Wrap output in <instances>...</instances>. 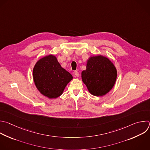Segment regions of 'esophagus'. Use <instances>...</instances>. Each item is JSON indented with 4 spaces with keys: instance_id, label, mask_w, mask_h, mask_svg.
<instances>
[{
    "instance_id": "obj_1",
    "label": "esophagus",
    "mask_w": 150,
    "mask_h": 150,
    "mask_svg": "<svg viewBox=\"0 0 150 150\" xmlns=\"http://www.w3.org/2000/svg\"><path fill=\"white\" fill-rule=\"evenodd\" d=\"M74 74H75L76 77H78L79 76V72L78 71H75L74 72Z\"/></svg>"
}]
</instances>
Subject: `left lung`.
Masks as SVG:
<instances>
[{"instance_id": "8db88e82", "label": "left lung", "mask_w": 150, "mask_h": 150, "mask_svg": "<svg viewBox=\"0 0 150 150\" xmlns=\"http://www.w3.org/2000/svg\"><path fill=\"white\" fill-rule=\"evenodd\" d=\"M117 73L113 64L101 55L91 57L86 69L82 72V79L89 92L95 96H103L114 86Z\"/></svg>"}]
</instances>
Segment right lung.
Returning a JSON list of instances; mask_svg holds the SVG:
<instances>
[{
	"instance_id": "1",
	"label": "right lung",
	"mask_w": 150,
	"mask_h": 150,
	"mask_svg": "<svg viewBox=\"0 0 150 150\" xmlns=\"http://www.w3.org/2000/svg\"><path fill=\"white\" fill-rule=\"evenodd\" d=\"M36 86L43 95L56 98L63 92L72 76L62 68L55 57L50 55L37 62L33 70Z\"/></svg>"
}]
</instances>
